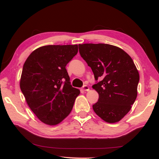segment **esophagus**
Listing matches in <instances>:
<instances>
[{
  "instance_id": "obj_1",
  "label": "esophagus",
  "mask_w": 159,
  "mask_h": 159,
  "mask_svg": "<svg viewBox=\"0 0 159 159\" xmlns=\"http://www.w3.org/2000/svg\"><path fill=\"white\" fill-rule=\"evenodd\" d=\"M82 89H83V90H84V91H89V88L88 86V85H84V86H83Z\"/></svg>"
}]
</instances>
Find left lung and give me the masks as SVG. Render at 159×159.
<instances>
[{
  "instance_id": "8db88e82",
  "label": "left lung",
  "mask_w": 159,
  "mask_h": 159,
  "mask_svg": "<svg viewBox=\"0 0 159 159\" xmlns=\"http://www.w3.org/2000/svg\"><path fill=\"white\" fill-rule=\"evenodd\" d=\"M81 56L92 70L99 93L93 105L105 121H119L131 109L137 96L139 71L132 58L120 48L107 44H79Z\"/></svg>"
}]
</instances>
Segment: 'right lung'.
<instances>
[{"label":"right lung","mask_w":159,"mask_h":159,"mask_svg":"<svg viewBox=\"0 0 159 159\" xmlns=\"http://www.w3.org/2000/svg\"><path fill=\"white\" fill-rule=\"evenodd\" d=\"M78 52L77 44L42 46L23 66L20 89L33 113L48 125H56L68 116L80 93L70 84L66 69Z\"/></svg>","instance_id":"1"}]
</instances>
